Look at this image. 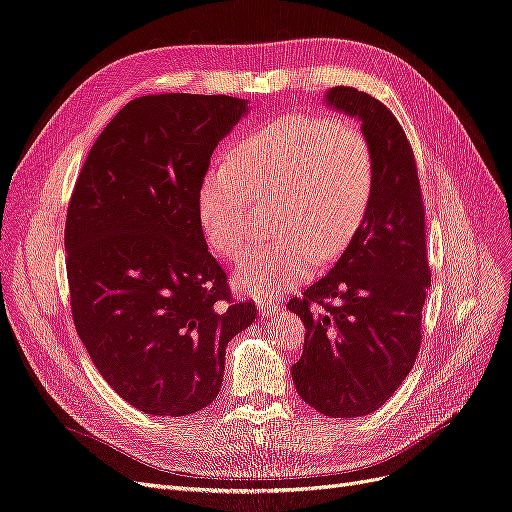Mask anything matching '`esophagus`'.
<instances>
[{
  "mask_svg": "<svg viewBox=\"0 0 512 512\" xmlns=\"http://www.w3.org/2000/svg\"><path fill=\"white\" fill-rule=\"evenodd\" d=\"M257 310L261 316H276L282 310V306L278 304V301H272V299H259Z\"/></svg>",
  "mask_w": 512,
  "mask_h": 512,
  "instance_id": "obj_1",
  "label": "esophagus"
}]
</instances>
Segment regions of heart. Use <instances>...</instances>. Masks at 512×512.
Masks as SVG:
<instances>
[{"label": "heart", "instance_id": "1", "mask_svg": "<svg viewBox=\"0 0 512 512\" xmlns=\"http://www.w3.org/2000/svg\"><path fill=\"white\" fill-rule=\"evenodd\" d=\"M377 185L375 151L346 120L282 116L208 168L198 187V217L213 249L236 259L255 240L259 200H276L280 238L244 257L238 291L268 297L304 280L316 259L342 253L367 219Z\"/></svg>", "mask_w": 512, "mask_h": 512}]
</instances>
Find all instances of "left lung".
Here are the masks:
<instances>
[{
    "label": "left lung",
    "instance_id": "8db88e82",
    "mask_svg": "<svg viewBox=\"0 0 512 512\" xmlns=\"http://www.w3.org/2000/svg\"><path fill=\"white\" fill-rule=\"evenodd\" d=\"M325 101L361 120L377 185L365 223L331 272L287 304L306 325L291 375L316 411L358 418L390 399L418 356L430 287L426 221L413 149L392 111L350 86L331 88Z\"/></svg>",
    "mask_w": 512,
    "mask_h": 512
}]
</instances>
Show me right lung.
Wrapping results in <instances>:
<instances>
[{
    "label": "right lung",
    "mask_w": 512,
    "mask_h": 512,
    "mask_svg": "<svg viewBox=\"0 0 512 512\" xmlns=\"http://www.w3.org/2000/svg\"><path fill=\"white\" fill-rule=\"evenodd\" d=\"M249 111L225 94H149L94 141L67 208L73 325L94 367L151 415L213 403L225 346L249 327L208 253L198 187L217 143Z\"/></svg>",
    "instance_id": "add662e5"
}]
</instances>
